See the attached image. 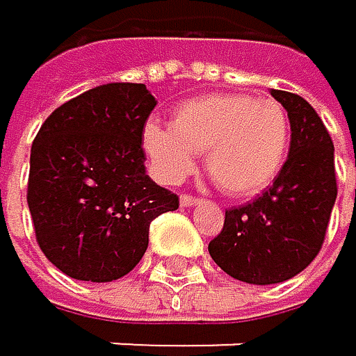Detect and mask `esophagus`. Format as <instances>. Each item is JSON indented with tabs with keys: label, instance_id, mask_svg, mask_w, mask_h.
Listing matches in <instances>:
<instances>
[{
	"label": "esophagus",
	"instance_id": "esophagus-1",
	"mask_svg": "<svg viewBox=\"0 0 356 356\" xmlns=\"http://www.w3.org/2000/svg\"><path fill=\"white\" fill-rule=\"evenodd\" d=\"M179 202H181V207H194V204H200V198L190 196V194H181Z\"/></svg>",
	"mask_w": 356,
	"mask_h": 356
}]
</instances>
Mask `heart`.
Segmentation results:
<instances>
[{"label": "heart", "mask_w": 356, "mask_h": 356, "mask_svg": "<svg viewBox=\"0 0 356 356\" xmlns=\"http://www.w3.org/2000/svg\"><path fill=\"white\" fill-rule=\"evenodd\" d=\"M291 121L273 98L213 93L184 102L170 128L149 121L143 149L156 177L179 184L204 154L211 181L228 196H252L265 190L284 166Z\"/></svg>", "instance_id": "heart-1"}]
</instances>
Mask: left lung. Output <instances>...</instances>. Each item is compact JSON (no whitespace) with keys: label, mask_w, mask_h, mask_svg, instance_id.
I'll return each instance as SVG.
<instances>
[{"label":"left lung","mask_w":356,"mask_h":356,"mask_svg":"<svg viewBox=\"0 0 356 356\" xmlns=\"http://www.w3.org/2000/svg\"><path fill=\"white\" fill-rule=\"evenodd\" d=\"M291 121L289 160L261 196L228 209L209 243L216 265L248 284H280L301 273L323 248L337 198L333 140L301 95L271 89Z\"/></svg>","instance_id":"left-lung-1"}]
</instances>
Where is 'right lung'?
Instances as JSON below:
<instances>
[{"label": "right lung", "mask_w": 356, "mask_h": 356, "mask_svg": "<svg viewBox=\"0 0 356 356\" xmlns=\"http://www.w3.org/2000/svg\"><path fill=\"white\" fill-rule=\"evenodd\" d=\"M156 104L143 83H106L55 108L35 134L27 204L40 250L65 275L124 277L149 245V224L179 207L145 170Z\"/></svg>", "instance_id": "add662e5"}]
</instances>
